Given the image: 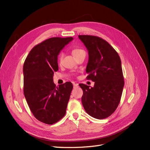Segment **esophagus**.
<instances>
[{"label":"esophagus","instance_id":"1","mask_svg":"<svg viewBox=\"0 0 150 150\" xmlns=\"http://www.w3.org/2000/svg\"><path fill=\"white\" fill-rule=\"evenodd\" d=\"M78 84H76V83H73V87H74V88H77L78 87Z\"/></svg>","mask_w":150,"mask_h":150}]
</instances>
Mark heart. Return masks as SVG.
<instances>
[{"label": "heart", "instance_id": "obj_1", "mask_svg": "<svg viewBox=\"0 0 150 150\" xmlns=\"http://www.w3.org/2000/svg\"><path fill=\"white\" fill-rule=\"evenodd\" d=\"M84 52V50L79 49V48H74L72 50V55L74 56V57L77 56H78L79 54H81V52ZM63 56H64V54H63L62 52H61L59 54V56H58V61L59 62H61L62 58H63Z\"/></svg>", "mask_w": 150, "mask_h": 150}]
</instances>
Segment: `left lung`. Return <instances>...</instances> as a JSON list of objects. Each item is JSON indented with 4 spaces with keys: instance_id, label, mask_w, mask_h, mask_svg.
Wrapping results in <instances>:
<instances>
[{
    "instance_id": "1",
    "label": "left lung",
    "mask_w": 150,
    "mask_h": 150,
    "mask_svg": "<svg viewBox=\"0 0 150 150\" xmlns=\"http://www.w3.org/2000/svg\"><path fill=\"white\" fill-rule=\"evenodd\" d=\"M78 37L89 54L86 78L94 82L93 88L79 84L83 91V106L86 112L94 118H106L118 106L124 87L120 57L105 40L94 35Z\"/></svg>"
}]
</instances>
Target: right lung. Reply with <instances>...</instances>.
Wrapping results in <instances>:
<instances>
[{"instance_id":"add662e5","label":"right lung","mask_w":150,"mask_h":150,"mask_svg":"<svg viewBox=\"0 0 150 150\" xmlns=\"http://www.w3.org/2000/svg\"><path fill=\"white\" fill-rule=\"evenodd\" d=\"M73 38H52L31 49L24 66V93L31 112L36 119L52 125L66 114L73 86L66 82L56 87L53 82L58 71L57 56Z\"/></svg>"}]
</instances>
